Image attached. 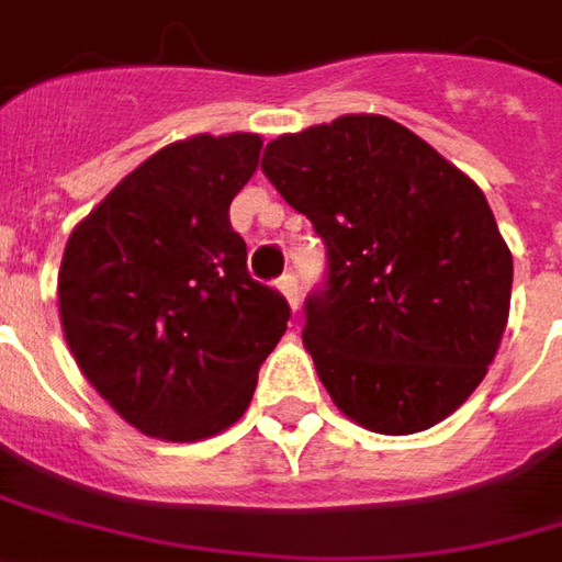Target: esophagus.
Returning a JSON list of instances; mask_svg holds the SVG:
<instances>
[{"label": "esophagus", "mask_w": 562, "mask_h": 562, "mask_svg": "<svg viewBox=\"0 0 562 562\" xmlns=\"http://www.w3.org/2000/svg\"><path fill=\"white\" fill-rule=\"evenodd\" d=\"M278 290L284 293V300H288V305L296 312L300 308V284H296V274H284V278H278Z\"/></svg>", "instance_id": "34e87169"}]
</instances>
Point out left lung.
<instances>
[{"label":"left lung","mask_w":562,"mask_h":562,"mask_svg":"<svg viewBox=\"0 0 562 562\" xmlns=\"http://www.w3.org/2000/svg\"><path fill=\"white\" fill-rule=\"evenodd\" d=\"M262 170L327 244L303 346L333 404L376 435L456 413L510 312L514 259L481 186L373 112L281 134Z\"/></svg>","instance_id":"1"}]
</instances>
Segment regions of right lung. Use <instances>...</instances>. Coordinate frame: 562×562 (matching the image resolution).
I'll return each instance as SVG.
<instances>
[{"label": "right lung", "instance_id": "obj_1", "mask_svg": "<svg viewBox=\"0 0 562 562\" xmlns=\"http://www.w3.org/2000/svg\"><path fill=\"white\" fill-rule=\"evenodd\" d=\"M259 149V134L168 143L69 232L57 272L67 346L140 435L192 443L226 431L288 330L284 296L247 274L229 223Z\"/></svg>", "mask_w": 562, "mask_h": 562}]
</instances>
